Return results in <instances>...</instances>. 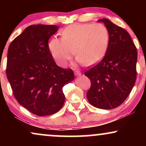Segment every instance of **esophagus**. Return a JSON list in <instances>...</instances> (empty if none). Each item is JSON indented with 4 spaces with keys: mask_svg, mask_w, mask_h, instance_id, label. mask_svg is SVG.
I'll use <instances>...</instances> for the list:
<instances>
[{
    "mask_svg": "<svg viewBox=\"0 0 146 146\" xmlns=\"http://www.w3.org/2000/svg\"><path fill=\"white\" fill-rule=\"evenodd\" d=\"M74 73H75V75H76V76H80V75H82L81 72H80V71H75Z\"/></svg>",
    "mask_w": 146,
    "mask_h": 146,
    "instance_id": "1",
    "label": "esophagus"
}]
</instances>
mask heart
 Returning a JSON list of instances; mask_svg holds the SVG:
<instances>
[{"label":"heart","mask_w":146,"mask_h":146,"mask_svg":"<svg viewBox=\"0 0 146 146\" xmlns=\"http://www.w3.org/2000/svg\"><path fill=\"white\" fill-rule=\"evenodd\" d=\"M109 44V32L102 24H75L62 32V39L54 38L48 48L58 65L64 66L73 56L87 66H94L104 57Z\"/></svg>","instance_id":"b5f03b06"}]
</instances>
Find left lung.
Here are the masks:
<instances>
[{
  "mask_svg": "<svg viewBox=\"0 0 146 146\" xmlns=\"http://www.w3.org/2000/svg\"><path fill=\"white\" fill-rule=\"evenodd\" d=\"M98 21L108 30L109 44L102 61L84 73L91 82L86 97L96 108L112 109L125 101L135 85L137 51L128 31L106 18Z\"/></svg>",
  "mask_w": 146,
  "mask_h": 146,
  "instance_id": "1",
  "label": "left lung"
}]
</instances>
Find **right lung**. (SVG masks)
<instances>
[{
    "instance_id": "1",
    "label": "right lung",
    "mask_w": 146,
    "mask_h": 146,
    "mask_svg": "<svg viewBox=\"0 0 146 146\" xmlns=\"http://www.w3.org/2000/svg\"><path fill=\"white\" fill-rule=\"evenodd\" d=\"M56 25H33L11 42L6 73L15 98L38 116L57 113L64 103L62 88L74 80L71 68L55 62L48 42Z\"/></svg>"
}]
</instances>
